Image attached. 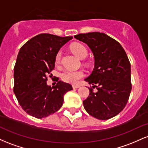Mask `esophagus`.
Returning <instances> with one entry per match:
<instances>
[{"instance_id": "1", "label": "esophagus", "mask_w": 148, "mask_h": 148, "mask_svg": "<svg viewBox=\"0 0 148 148\" xmlns=\"http://www.w3.org/2000/svg\"><path fill=\"white\" fill-rule=\"evenodd\" d=\"M80 87V86H78V85H73L72 86V88H74V89H76V88H79Z\"/></svg>"}]
</instances>
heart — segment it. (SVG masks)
Returning <instances> with one entry per match:
<instances>
[{"label":"heart","instance_id":"b5f03b06","mask_svg":"<svg viewBox=\"0 0 148 148\" xmlns=\"http://www.w3.org/2000/svg\"><path fill=\"white\" fill-rule=\"evenodd\" d=\"M72 52L79 58H85L88 55V50L86 47L81 44H74L71 47ZM62 53L59 51L56 55L55 63L56 64H59L60 62ZM84 72L82 70H70L67 69L64 70L61 74V79L66 83L72 84H76L84 76Z\"/></svg>","mask_w":148,"mask_h":148}]
</instances>
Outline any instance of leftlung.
<instances>
[{"mask_svg":"<svg viewBox=\"0 0 148 148\" xmlns=\"http://www.w3.org/2000/svg\"><path fill=\"white\" fill-rule=\"evenodd\" d=\"M74 38L87 44L95 56V68L85 81L97 88L90 89L84 101L86 111L99 120H108L126 106L131 90V64L118 42L98 32L79 34Z\"/></svg>","mask_w":148,"mask_h":148,"instance_id":"obj_1","label":"left lung"}]
</instances>
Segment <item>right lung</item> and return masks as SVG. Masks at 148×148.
Segmentation results:
<instances>
[{
  "label": "right lung",
  "mask_w": 148,
  "mask_h": 148,
  "mask_svg": "<svg viewBox=\"0 0 148 148\" xmlns=\"http://www.w3.org/2000/svg\"><path fill=\"white\" fill-rule=\"evenodd\" d=\"M72 38L40 34L20 49L14 67V92L23 111L31 116L43 118L56 113L62 106L64 95L72 90L58 77L56 86L47 84V75L55 67L56 55Z\"/></svg>",
  "instance_id": "right-lung-1"
}]
</instances>
